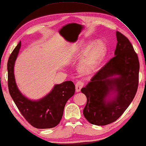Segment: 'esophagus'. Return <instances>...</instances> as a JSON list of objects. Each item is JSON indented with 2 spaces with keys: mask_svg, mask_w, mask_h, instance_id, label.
<instances>
[{
  "mask_svg": "<svg viewBox=\"0 0 146 146\" xmlns=\"http://www.w3.org/2000/svg\"><path fill=\"white\" fill-rule=\"evenodd\" d=\"M83 85H84V83L83 81H81V80L78 81L75 85V89H76V92H80L81 88H83Z\"/></svg>",
  "mask_w": 146,
  "mask_h": 146,
  "instance_id": "esophagus-1",
  "label": "esophagus"
}]
</instances>
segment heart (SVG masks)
I'll return each mask as SVG.
<instances>
[{
	"label": "heart",
	"mask_w": 146,
	"mask_h": 146,
	"mask_svg": "<svg viewBox=\"0 0 146 146\" xmlns=\"http://www.w3.org/2000/svg\"><path fill=\"white\" fill-rule=\"evenodd\" d=\"M87 46L86 43L83 44L80 48V53H83L85 52ZM106 52V46L104 43L99 42L93 44L87 50L81 60L80 63L81 69L86 73L93 72L103 58Z\"/></svg>",
	"instance_id": "b5f03b06"
}]
</instances>
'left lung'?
<instances>
[{
	"label": "left lung",
	"mask_w": 146,
	"mask_h": 146,
	"mask_svg": "<svg viewBox=\"0 0 146 146\" xmlns=\"http://www.w3.org/2000/svg\"><path fill=\"white\" fill-rule=\"evenodd\" d=\"M114 56L81 90L87 98L83 115L91 124L105 126L123 114L136 94L139 62L129 40L116 32Z\"/></svg>",
	"instance_id": "1"
}]
</instances>
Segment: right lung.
<instances>
[{
	"instance_id": "right-lung-1",
	"label": "right lung",
	"mask_w": 146,
	"mask_h": 146,
	"mask_svg": "<svg viewBox=\"0 0 146 146\" xmlns=\"http://www.w3.org/2000/svg\"><path fill=\"white\" fill-rule=\"evenodd\" d=\"M21 46H16L7 62L9 93L22 116L32 126L38 129H49L56 126L62 119L64 108L75 91L72 81L55 84L50 92L38 100H29L18 89L14 76L15 62Z\"/></svg>"
}]
</instances>
